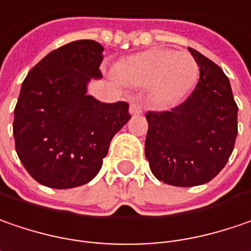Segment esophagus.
Returning <instances> with one entry per match:
<instances>
[{
  "mask_svg": "<svg viewBox=\"0 0 251 251\" xmlns=\"http://www.w3.org/2000/svg\"><path fill=\"white\" fill-rule=\"evenodd\" d=\"M143 112V106H142V103H140L139 100H133L132 103H130V106H129V113L130 115H140Z\"/></svg>",
  "mask_w": 251,
  "mask_h": 251,
  "instance_id": "1",
  "label": "esophagus"
}]
</instances>
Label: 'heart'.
Here are the masks:
<instances>
[{
  "label": "heart",
  "mask_w": 251,
  "mask_h": 251,
  "mask_svg": "<svg viewBox=\"0 0 251 251\" xmlns=\"http://www.w3.org/2000/svg\"><path fill=\"white\" fill-rule=\"evenodd\" d=\"M116 78L132 86H149L157 103H175L190 94L199 79V65L187 52L156 48L122 59Z\"/></svg>",
  "instance_id": "1"
}]
</instances>
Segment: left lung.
I'll use <instances>...</instances> for the list:
<instances>
[{"label":"left lung","instance_id":"1","mask_svg":"<svg viewBox=\"0 0 251 251\" xmlns=\"http://www.w3.org/2000/svg\"><path fill=\"white\" fill-rule=\"evenodd\" d=\"M200 69L193 94L169 112H148L145 155L157 180L192 187L225 168L237 136V105L228 78L214 62L189 48Z\"/></svg>","mask_w":251,"mask_h":251}]
</instances>
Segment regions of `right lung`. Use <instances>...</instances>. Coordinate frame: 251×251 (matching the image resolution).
<instances>
[{
    "instance_id": "obj_1",
    "label": "right lung",
    "mask_w": 251,
    "mask_h": 251,
    "mask_svg": "<svg viewBox=\"0 0 251 251\" xmlns=\"http://www.w3.org/2000/svg\"><path fill=\"white\" fill-rule=\"evenodd\" d=\"M102 59L99 42L74 41L44 56L24 79L12 129L17 155L38 183L71 189L91 182L130 119L126 102L88 95L89 82L102 78Z\"/></svg>"
}]
</instances>
